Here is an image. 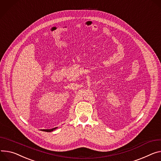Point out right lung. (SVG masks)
Masks as SVG:
<instances>
[{"mask_svg": "<svg viewBox=\"0 0 161 161\" xmlns=\"http://www.w3.org/2000/svg\"><path fill=\"white\" fill-rule=\"evenodd\" d=\"M57 128L56 127V128H52V129H49V130H43L42 131H46V132H51V131H53L54 130H55V129H57Z\"/></svg>", "mask_w": 161, "mask_h": 161, "instance_id": "1", "label": "right lung"}]
</instances>
